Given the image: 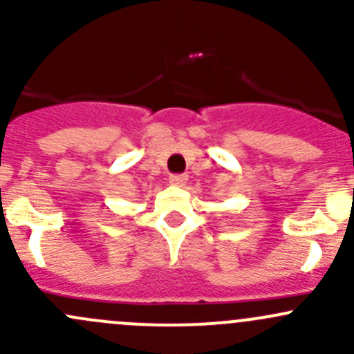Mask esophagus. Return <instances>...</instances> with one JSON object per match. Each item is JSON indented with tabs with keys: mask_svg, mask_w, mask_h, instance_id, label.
<instances>
[{
	"mask_svg": "<svg viewBox=\"0 0 354 354\" xmlns=\"http://www.w3.org/2000/svg\"><path fill=\"white\" fill-rule=\"evenodd\" d=\"M187 181H188L187 174H171L169 176V183L174 185V187H183Z\"/></svg>",
	"mask_w": 354,
	"mask_h": 354,
	"instance_id": "esophagus-1",
	"label": "esophagus"
}]
</instances>
